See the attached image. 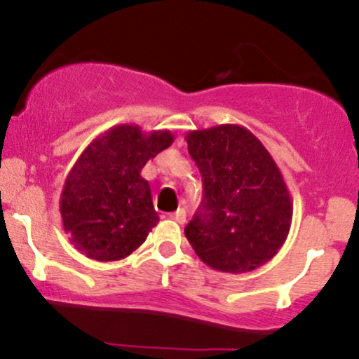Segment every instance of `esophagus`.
Segmentation results:
<instances>
[{"label": "esophagus", "instance_id": "obj_1", "mask_svg": "<svg viewBox=\"0 0 359 359\" xmlns=\"http://www.w3.org/2000/svg\"><path fill=\"white\" fill-rule=\"evenodd\" d=\"M170 217H172V219H174L175 222H179V224H184L185 217H187V212H185L184 208H179L175 212L170 214Z\"/></svg>", "mask_w": 359, "mask_h": 359}]
</instances>
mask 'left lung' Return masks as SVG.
Here are the masks:
<instances>
[{"label":"left lung","mask_w":359,"mask_h":359,"mask_svg":"<svg viewBox=\"0 0 359 359\" xmlns=\"http://www.w3.org/2000/svg\"><path fill=\"white\" fill-rule=\"evenodd\" d=\"M204 197L185 238L208 266L246 273L270 262L292 224L290 192L273 156L248 128L217 125L185 135Z\"/></svg>","instance_id":"left-lung-1"}]
</instances>
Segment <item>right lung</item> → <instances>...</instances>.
I'll use <instances>...</instances> for the list:
<instances>
[{
	"instance_id": "1",
	"label": "right lung",
	"mask_w": 359,
	"mask_h": 359,
	"mask_svg": "<svg viewBox=\"0 0 359 359\" xmlns=\"http://www.w3.org/2000/svg\"><path fill=\"white\" fill-rule=\"evenodd\" d=\"M172 143L168 130L116 125L86 147L60 194L62 224L76 250L116 262L145 243L158 214L142 168Z\"/></svg>"
}]
</instances>
